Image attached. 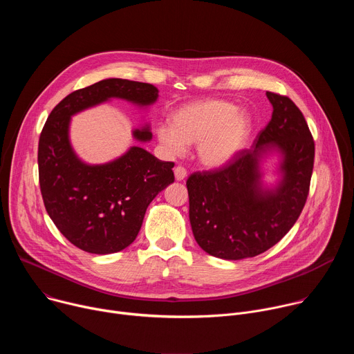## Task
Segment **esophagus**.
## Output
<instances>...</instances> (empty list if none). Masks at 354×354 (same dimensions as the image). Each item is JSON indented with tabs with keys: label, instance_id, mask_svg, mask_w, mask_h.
Listing matches in <instances>:
<instances>
[{
	"label": "esophagus",
	"instance_id": "1",
	"mask_svg": "<svg viewBox=\"0 0 354 354\" xmlns=\"http://www.w3.org/2000/svg\"><path fill=\"white\" fill-rule=\"evenodd\" d=\"M174 172H175V178H176V180H183V179L186 178V175H187L186 168H185V167H182V165H176V167L174 168Z\"/></svg>",
	"mask_w": 354,
	"mask_h": 354
}]
</instances>
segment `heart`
<instances>
[{
  "mask_svg": "<svg viewBox=\"0 0 354 354\" xmlns=\"http://www.w3.org/2000/svg\"><path fill=\"white\" fill-rule=\"evenodd\" d=\"M249 130L250 120L236 105L209 99L179 108L172 115L171 124L157 129V137L172 156L182 154L186 144H196L201 162L220 167L238 154Z\"/></svg>",
  "mask_w": 354,
  "mask_h": 354,
  "instance_id": "b5f03b06",
  "label": "heart"
}]
</instances>
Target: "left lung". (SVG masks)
Here are the masks:
<instances>
[{
	"instance_id": "1",
	"label": "left lung",
	"mask_w": 354,
	"mask_h": 354,
	"mask_svg": "<svg viewBox=\"0 0 354 354\" xmlns=\"http://www.w3.org/2000/svg\"><path fill=\"white\" fill-rule=\"evenodd\" d=\"M266 95L273 115L254 145L186 180L194 239L216 258L238 261L263 254L291 230L310 193L315 142L306 118L288 96ZM272 146L285 157V178L276 191H265L259 185V158Z\"/></svg>"
}]
</instances>
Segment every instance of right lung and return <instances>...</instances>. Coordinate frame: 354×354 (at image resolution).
<instances>
[{
	"label": "right lung",
	"mask_w": 354,
	"mask_h": 354,
	"mask_svg": "<svg viewBox=\"0 0 354 354\" xmlns=\"http://www.w3.org/2000/svg\"><path fill=\"white\" fill-rule=\"evenodd\" d=\"M109 97L149 105L158 97V89L122 78L77 89L48 115L37 148L39 185L47 214L73 245L96 255L127 248L141 228L148 205L175 180V164L141 147H131L105 165L91 167L75 157L68 141L70 118ZM134 137L147 141L153 136L142 129L136 130Z\"/></svg>",
	"instance_id": "obj_1"
}]
</instances>
